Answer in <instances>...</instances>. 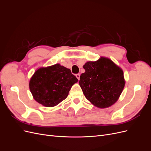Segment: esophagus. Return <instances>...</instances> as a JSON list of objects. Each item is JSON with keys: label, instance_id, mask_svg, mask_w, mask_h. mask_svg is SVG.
<instances>
[{"label": "esophagus", "instance_id": "34e87169", "mask_svg": "<svg viewBox=\"0 0 151 151\" xmlns=\"http://www.w3.org/2000/svg\"><path fill=\"white\" fill-rule=\"evenodd\" d=\"M76 76L77 78L78 79V80L80 79V74H77L76 75Z\"/></svg>", "mask_w": 151, "mask_h": 151}]
</instances>
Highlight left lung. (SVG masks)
<instances>
[{
  "label": "left lung",
  "mask_w": 151,
  "mask_h": 151,
  "mask_svg": "<svg viewBox=\"0 0 151 151\" xmlns=\"http://www.w3.org/2000/svg\"><path fill=\"white\" fill-rule=\"evenodd\" d=\"M83 68L85 72L81 75L79 84L85 97L98 108L111 106L125 86L122 68L105 57L86 62Z\"/></svg>",
  "instance_id": "8db88e82"
}]
</instances>
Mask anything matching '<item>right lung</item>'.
I'll return each mask as SVG.
<instances>
[{
    "label": "right lung",
    "instance_id": "add662e5",
    "mask_svg": "<svg viewBox=\"0 0 151 151\" xmlns=\"http://www.w3.org/2000/svg\"><path fill=\"white\" fill-rule=\"evenodd\" d=\"M78 79L69 68L59 63L40 68L29 81L34 99L46 107H53L64 100Z\"/></svg>",
    "mask_w": 151,
    "mask_h": 151
}]
</instances>
